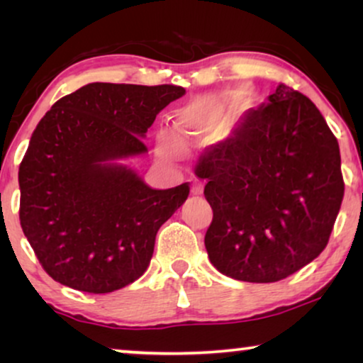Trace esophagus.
<instances>
[{
	"instance_id": "34e87169",
	"label": "esophagus",
	"mask_w": 363,
	"mask_h": 363,
	"mask_svg": "<svg viewBox=\"0 0 363 363\" xmlns=\"http://www.w3.org/2000/svg\"><path fill=\"white\" fill-rule=\"evenodd\" d=\"M191 193H193V195H201V193H203V185H201V183H195V185L191 186Z\"/></svg>"
}]
</instances>
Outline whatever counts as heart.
<instances>
[{
  "label": "heart",
  "mask_w": 363,
  "mask_h": 363,
  "mask_svg": "<svg viewBox=\"0 0 363 363\" xmlns=\"http://www.w3.org/2000/svg\"><path fill=\"white\" fill-rule=\"evenodd\" d=\"M242 91L235 92V96H231V99H238L241 97ZM223 108V106H220ZM201 108H188V111H183L177 116L175 121V130L177 135L180 138V142L188 143V142H195L201 137L203 133V127H201ZM158 147H160L162 153H165L167 157L172 158H182L183 157V147L178 143L177 140H173L170 137H162L160 142H158Z\"/></svg>",
  "instance_id": "b5f03b06"
}]
</instances>
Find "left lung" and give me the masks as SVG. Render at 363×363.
<instances>
[{
    "mask_svg": "<svg viewBox=\"0 0 363 363\" xmlns=\"http://www.w3.org/2000/svg\"><path fill=\"white\" fill-rule=\"evenodd\" d=\"M206 178L211 264L246 282H276L324 251L344 198L339 142L304 94L279 84L233 137L195 168Z\"/></svg>",
    "mask_w": 363,
    "mask_h": 363,
    "instance_id": "8db88e82",
    "label": "left lung"
}]
</instances>
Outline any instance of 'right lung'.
Listing matches in <instances>:
<instances>
[{
    "instance_id": "right-lung-1",
    "label": "right lung",
    "mask_w": 363,
    "mask_h": 363,
    "mask_svg": "<svg viewBox=\"0 0 363 363\" xmlns=\"http://www.w3.org/2000/svg\"><path fill=\"white\" fill-rule=\"evenodd\" d=\"M183 94L170 84L92 82L38 123L19 165V221L54 281L106 294L147 271L157 231L190 186L155 190L117 160L147 153V130Z\"/></svg>"
}]
</instances>
